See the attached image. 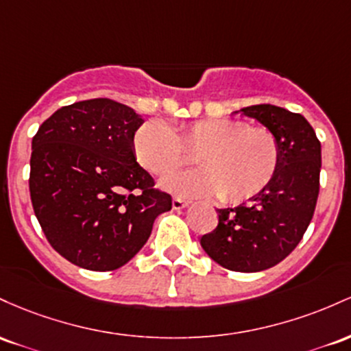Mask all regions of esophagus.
<instances>
[{
  "label": "esophagus",
  "mask_w": 351,
  "mask_h": 351,
  "mask_svg": "<svg viewBox=\"0 0 351 351\" xmlns=\"http://www.w3.org/2000/svg\"><path fill=\"white\" fill-rule=\"evenodd\" d=\"M187 206V200H182L180 197H174V199H172V208H174V210H182V208H186Z\"/></svg>",
  "instance_id": "34e87169"
}]
</instances>
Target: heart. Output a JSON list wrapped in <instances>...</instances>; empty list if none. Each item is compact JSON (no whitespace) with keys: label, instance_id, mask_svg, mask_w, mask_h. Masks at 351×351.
<instances>
[{"label":"heart","instance_id":"1","mask_svg":"<svg viewBox=\"0 0 351 351\" xmlns=\"http://www.w3.org/2000/svg\"><path fill=\"white\" fill-rule=\"evenodd\" d=\"M137 162L154 176H169L195 151L199 169L165 177L160 186L184 197L219 194L223 202H242L269 187L277 174L280 149L265 128H247L242 121L208 117L172 129L149 119L132 137Z\"/></svg>","mask_w":351,"mask_h":351}]
</instances>
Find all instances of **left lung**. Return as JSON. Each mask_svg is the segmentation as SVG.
<instances>
[{
  "mask_svg": "<svg viewBox=\"0 0 351 351\" xmlns=\"http://www.w3.org/2000/svg\"><path fill=\"white\" fill-rule=\"evenodd\" d=\"M258 121L280 149L277 174L265 191L234 208H219V223L200 245L223 269L261 271L280 263L298 245L317 206L322 145L302 114L271 104L235 114Z\"/></svg>",
  "mask_w": 351,
  "mask_h": 351,
  "instance_id": "8db88e82",
  "label": "left lung"
}]
</instances>
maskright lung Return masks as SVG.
I'll use <instances>...</instances> for the list:
<instances>
[{
    "label": "right lung",
    "mask_w": 351,
    "mask_h": 351,
    "mask_svg": "<svg viewBox=\"0 0 351 351\" xmlns=\"http://www.w3.org/2000/svg\"><path fill=\"white\" fill-rule=\"evenodd\" d=\"M144 119L106 97L58 109L33 137L34 214L59 255L94 271L116 270L147 242L171 195L137 164L132 137Z\"/></svg>",
    "instance_id": "add662e5"
}]
</instances>
